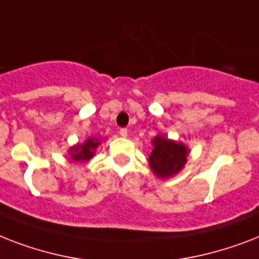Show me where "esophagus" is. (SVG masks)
I'll use <instances>...</instances> for the list:
<instances>
[{"mask_svg": "<svg viewBox=\"0 0 259 259\" xmlns=\"http://www.w3.org/2000/svg\"><path fill=\"white\" fill-rule=\"evenodd\" d=\"M119 136L121 137H127V129H119Z\"/></svg>", "mask_w": 259, "mask_h": 259, "instance_id": "34e87169", "label": "esophagus"}]
</instances>
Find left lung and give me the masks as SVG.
<instances>
[{
  "label": "left lung",
  "instance_id": "obj_1",
  "mask_svg": "<svg viewBox=\"0 0 259 259\" xmlns=\"http://www.w3.org/2000/svg\"><path fill=\"white\" fill-rule=\"evenodd\" d=\"M153 150L149 156V165L160 179L175 176L184 168L188 156V148L164 136H156L152 141Z\"/></svg>",
  "mask_w": 259,
  "mask_h": 259
}]
</instances>
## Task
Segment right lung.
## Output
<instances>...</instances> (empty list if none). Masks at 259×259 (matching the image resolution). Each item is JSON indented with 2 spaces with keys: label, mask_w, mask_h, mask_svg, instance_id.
I'll list each match as a JSON object with an SVG mask.
<instances>
[{
  "label": "right lung",
  "mask_w": 259,
  "mask_h": 259,
  "mask_svg": "<svg viewBox=\"0 0 259 259\" xmlns=\"http://www.w3.org/2000/svg\"><path fill=\"white\" fill-rule=\"evenodd\" d=\"M101 141L99 138H87L83 144H78V145L72 146L70 149V154L72 161L75 162H84L89 161L90 158H93L95 149L99 146Z\"/></svg>",
  "instance_id": "right-lung-1"
}]
</instances>
